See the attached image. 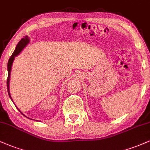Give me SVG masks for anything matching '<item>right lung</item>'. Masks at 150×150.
Returning a JSON list of instances; mask_svg holds the SVG:
<instances>
[{
    "mask_svg": "<svg viewBox=\"0 0 150 150\" xmlns=\"http://www.w3.org/2000/svg\"><path fill=\"white\" fill-rule=\"evenodd\" d=\"M28 42H29V38H28V36H25L24 38H21V40L19 41V42H18V44L17 45V47H16V49H15V50L14 51L13 54H12L11 57H10V59H9V61H8V79H7V89H8V92L9 96H10V98H11V100H12V97H11V96H10V88H9V84H10V71H11L12 63H13L14 57H15L16 56L18 55L19 53H20V52H21V50H22L26 46V45L28 44ZM17 109H18V108H17ZM18 110L20 112V110H19V109H18ZM21 114L23 115V113H21Z\"/></svg>",
    "mask_w": 150,
    "mask_h": 150,
    "instance_id": "right-lung-1",
    "label": "right lung"
}]
</instances>
